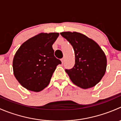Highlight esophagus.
I'll list each match as a JSON object with an SVG mask.
<instances>
[{"label": "esophagus", "instance_id": "obj_1", "mask_svg": "<svg viewBox=\"0 0 121 121\" xmlns=\"http://www.w3.org/2000/svg\"><path fill=\"white\" fill-rule=\"evenodd\" d=\"M64 60H65V58H64V57H63V58H61V62H62V63H64Z\"/></svg>", "mask_w": 121, "mask_h": 121}]
</instances>
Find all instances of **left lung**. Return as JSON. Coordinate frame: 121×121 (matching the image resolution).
Listing matches in <instances>:
<instances>
[{
  "label": "left lung",
  "mask_w": 121,
  "mask_h": 121,
  "mask_svg": "<svg viewBox=\"0 0 121 121\" xmlns=\"http://www.w3.org/2000/svg\"><path fill=\"white\" fill-rule=\"evenodd\" d=\"M71 44L75 53V64L65 69L72 82L87 89L95 86L104 75L107 58L99 45L92 39L77 32L60 33Z\"/></svg>",
  "instance_id": "obj_1"
}]
</instances>
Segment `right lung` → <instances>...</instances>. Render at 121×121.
<instances>
[{
    "label": "right lung",
    "instance_id": "obj_1",
    "mask_svg": "<svg viewBox=\"0 0 121 121\" xmlns=\"http://www.w3.org/2000/svg\"><path fill=\"white\" fill-rule=\"evenodd\" d=\"M58 33H40L19 47L13 61V73L19 83L30 91L39 92L50 83L61 61L54 55L53 43Z\"/></svg>",
    "mask_w": 121,
    "mask_h": 121
}]
</instances>
